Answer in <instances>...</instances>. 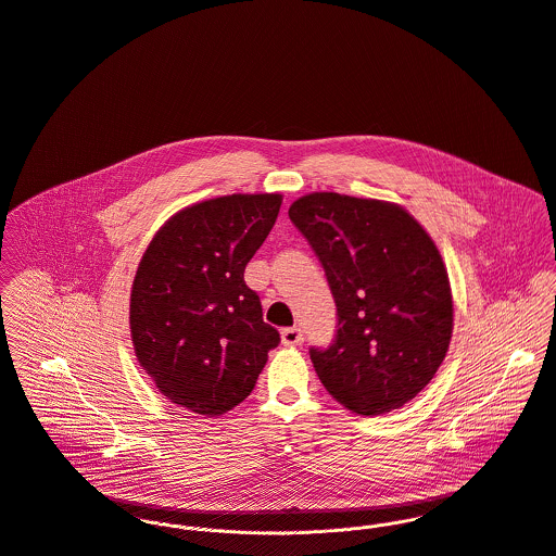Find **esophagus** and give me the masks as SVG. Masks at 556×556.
Instances as JSON below:
<instances>
[{
  "instance_id": "1",
  "label": "esophagus",
  "mask_w": 556,
  "mask_h": 556,
  "mask_svg": "<svg viewBox=\"0 0 556 556\" xmlns=\"http://www.w3.org/2000/svg\"><path fill=\"white\" fill-rule=\"evenodd\" d=\"M281 343L283 345H301L303 343V330L301 328H296V326H292V328H283L281 330Z\"/></svg>"
}]
</instances>
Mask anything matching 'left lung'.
I'll list each match as a JSON object with an SVG mask.
<instances>
[{"instance_id": "left-lung-1", "label": "left lung", "mask_w": 556, "mask_h": 556, "mask_svg": "<svg viewBox=\"0 0 556 556\" xmlns=\"http://www.w3.org/2000/svg\"><path fill=\"white\" fill-rule=\"evenodd\" d=\"M324 266L337 334L308 356L348 409L377 416L409 403L441 367L452 290L427 230L399 204L315 191L288 211Z\"/></svg>"}]
</instances>
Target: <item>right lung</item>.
I'll return each instance as SVG.
<instances>
[{
    "label": "right lung",
    "instance_id": "1",
    "mask_svg": "<svg viewBox=\"0 0 556 556\" xmlns=\"http://www.w3.org/2000/svg\"><path fill=\"white\" fill-rule=\"evenodd\" d=\"M281 193H232L173 215L144 251L129 296L131 343L160 392L200 416L245 401L279 332L262 319L245 266Z\"/></svg>",
    "mask_w": 556,
    "mask_h": 556
}]
</instances>
